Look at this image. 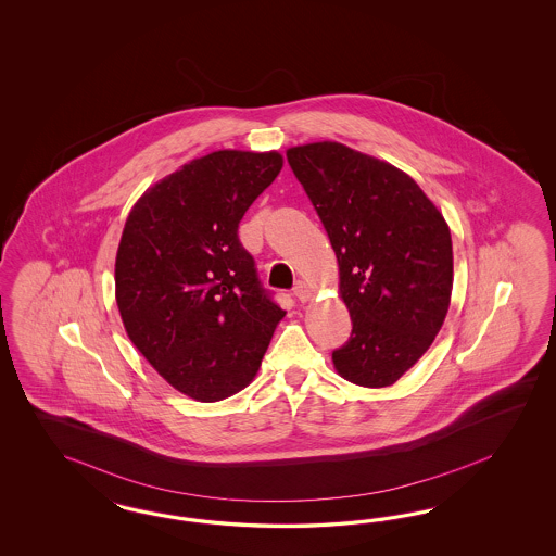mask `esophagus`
I'll return each mask as SVG.
<instances>
[{"mask_svg": "<svg viewBox=\"0 0 556 556\" xmlns=\"http://www.w3.org/2000/svg\"><path fill=\"white\" fill-rule=\"evenodd\" d=\"M293 295L300 300V302H307L312 298V287L307 286L305 281H298L293 287Z\"/></svg>", "mask_w": 556, "mask_h": 556, "instance_id": "obj_1", "label": "esophagus"}]
</instances>
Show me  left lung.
<instances>
[{
  "instance_id": "1",
  "label": "left lung",
  "mask_w": 556,
  "mask_h": 556,
  "mask_svg": "<svg viewBox=\"0 0 556 556\" xmlns=\"http://www.w3.org/2000/svg\"><path fill=\"white\" fill-rule=\"evenodd\" d=\"M340 269L351 338L332 353L363 388L393 386L430 349L453 291V240L404 170L338 142L287 151Z\"/></svg>"
}]
</instances>
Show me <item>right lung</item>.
<instances>
[{
	"label": "right lung",
	"mask_w": 556,
	"mask_h": 556,
	"mask_svg": "<svg viewBox=\"0 0 556 556\" xmlns=\"http://www.w3.org/2000/svg\"><path fill=\"white\" fill-rule=\"evenodd\" d=\"M281 167L279 152L205 154L149 189L126 219L119 316L159 375L198 402L247 388L286 316L238 240L244 212Z\"/></svg>",
	"instance_id": "right-lung-1"
}]
</instances>
